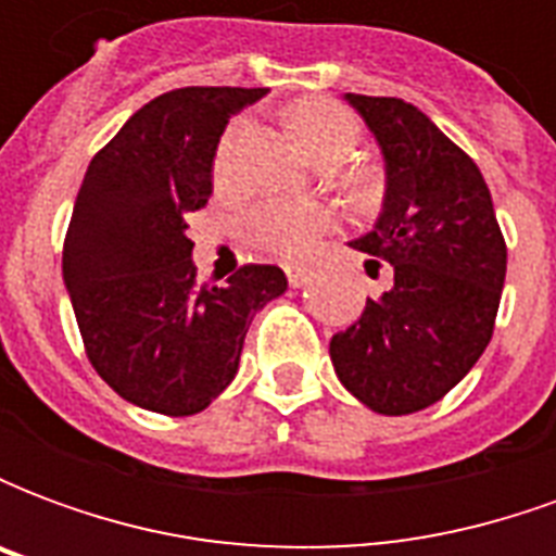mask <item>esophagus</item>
<instances>
[{"label":"esophagus","mask_w":556,"mask_h":556,"mask_svg":"<svg viewBox=\"0 0 556 556\" xmlns=\"http://www.w3.org/2000/svg\"><path fill=\"white\" fill-rule=\"evenodd\" d=\"M286 277H289L291 286H303L309 274H306V267L303 265H286Z\"/></svg>","instance_id":"obj_1"}]
</instances>
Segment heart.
<instances>
[{
	"mask_svg": "<svg viewBox=\"0 0 556 556\" xmlns=\"http://www.w3.org/2000/svg\"><path fill=\"white\" fill-rule=\"evenodd\" d=\"M250 122L238 118L219 139L217 157H214V178L226 184L235 169V154L241 139L247 137ZM291 137L318 163H337L345 160L361 146L363 125L357 115L342 103L325 98H306L289 110ZM337 226V211L325 202H289V199H265L255 202L241 219L243 238L250 247L277 258H303L327 231Z\"/></svg>",
	"mask_w": 556,
	"mask_h": 556,
	"instance_id": "obj_1",
	"label": "heart"
}]
</instances>
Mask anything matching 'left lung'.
Here are the masks:
<instances>
[{"instance_id":"8db88e82","label":"left lung","mask_w":556,"mask_h":556,"mask_svg":"<svg viewBox=\"0 0 556 556\" xmlns=\"http://www.w3.org/2000/svg\"><path fill=\"white\" fill-rule=\"evenodd\" d=\"M387 160L384 211L354 250L393 265V289L330 339L339 381L402 417L441 402L494 333L506 241L489 184L429 115L399 98L345 94Z\"/></svg>"}]
</instances>
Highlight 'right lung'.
<instances>
[{
	"mask_svg": "<svg viewBox=\"0 0 556 556\" xmlns=\"http://www.w3.org/2000/svg\"><path fill=\"white\" fill-rule=\"evenodd\" d=\"M267 89L187 86L160 94L91 157L62 274L94 372L166 417L205 410L231 384L253 315L286 291L277 265L199 286L187 217L211 199L229 118Z\"/></svg>",
	"mask_w": 556,
	"mask_h": 556,
	"instance_id": "1",
	"label": "right lung"
}]
</instances>
